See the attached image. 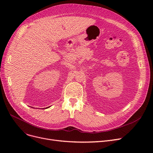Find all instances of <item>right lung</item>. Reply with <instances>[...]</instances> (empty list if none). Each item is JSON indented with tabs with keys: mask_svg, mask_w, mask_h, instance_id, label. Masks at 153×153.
Segmentation results:
<instances>
[{
	"mask_svg": "<svg viewBox=\"0 0 153 153\" xmlns=\"http://www.w3.org/2000/svg\"><path fill=\"white\" fill-rule=\"evenodd\" d=\"M47 108H48V107H47Z\"/></svg>",
	"mask_w": 153,
	"mask_h": 153,
	"instance_id": "1",
	"label": "right lung"
}]
</instances>
